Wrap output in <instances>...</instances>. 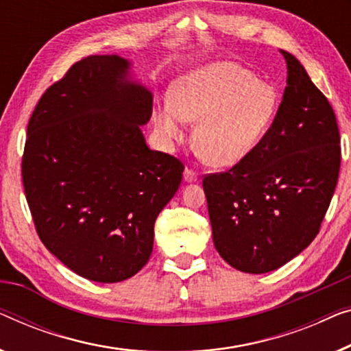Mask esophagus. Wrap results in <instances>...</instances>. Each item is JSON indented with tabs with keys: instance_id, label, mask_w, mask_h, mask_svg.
Segmentation results:
<instances>
[{
	"instance_id": "obj_1",
	"label": "esophagus",
	"mask_w": 351,
	"mask_h": 351,
	"mask_svg": "<svg viewBox=\"0 0 351 351\" xmlns=\"http://www.w3.org/2000/svg\"><path fill=\"white\" fill-rule=\"evenodd\" d=\"M184 179L185 182H188V184H193V182H197V174L193 169H190V167H185Z\"/></svg>"
}]
</instances>
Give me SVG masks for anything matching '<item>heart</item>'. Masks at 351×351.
I'll return each mask as SVG.
<instances>
[{"mask_svg":"<svg viewBox=\"0 0 351 351\" xmlns=\"http://www.w3.org/2000/svg\"><path fill=\"white\" fill-rule=\"evenodd\" d=\"M169 101L154 114L165 141H180L185 121H196L193 144L202 158L213 166H232L255 149L272 125L278 93L243 66L217 62L182 77Z\"/></svg>","mask_w":351,"mask_h":351,"instance_id":"b5f03b06","label":"heart"}]
</instances>
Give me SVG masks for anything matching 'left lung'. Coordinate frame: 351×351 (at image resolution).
<instances>
[{"label":"left lung","instance_id":"8db88e82","mask_svg":"<svg viewBox=\"0 0 351 351\" xmlns=\"http://www.w3.org/2000/svg\"><path fill=\"white\" fill-rule=\"evenodd\" d=\"M271 128L230 171L202 180L213 245L237 271L264 274L308 247L337 185L336 114L291 53Z\"/></svg>","mask_w":351,"mask_h":351}]
</instances>
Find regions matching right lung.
<instances>
[{
  "instance_id": "obj_1",
  "label": "right lung",
  "mask_w": 351,
  "mask_h": 351,
  "mask_svg": "<svg viewBox=\"0 0 351 351\" xmlns=\"http://www.w3.org/2000/svg\"><path fill=\"white\" fill-rule=\"evenodd\" d=\"M130 62L91 55L45 90L28 121L25 196L45 248L80 277H133L154 250V226L184 165L150 150L141 126L154 96Z\"/></svg>"
}]
</instances>
